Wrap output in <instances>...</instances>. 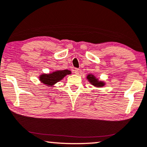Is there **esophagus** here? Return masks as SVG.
<instances>
[{"label":"esophagus","instance_id":"obj_1","mask_svg":"<svg viewBox=\"0 0 147 147\" xmlns=\"http://www.w3.org/2000/svg\"><path fill=\"white\" fill-rule=\"evenodd\" d=\"M74 72L76 74V75H79V70L78 68H75V70H74Z\"/></svg>","mask_w":147,"mask_h":147}]
</instances>
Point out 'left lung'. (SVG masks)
<instances>
[{"mask_svg":"<svg viewBox=\"0 0 147 147\" xmlns=\"http://www.w3.org/2000/svg\"><path fill=\"white\" fill-rule=\"evenodd\" d=\"M87 79L90 82V84H92L93 86H96V87H102L105 85V83L102 82V81H99L98 80V79H96L92 75H88L87 76Z\"/></svg>","mask_w":147,"mask_h":147,"instance_id":"left-lung-1","label":"left lung"}]
</instances>
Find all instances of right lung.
<instances>
[{
    "label": "right lung",
    "instance_id": "1",
    "mask_svg": "<svg viewBox=\"0 0 147 147\" xmlns=\"http://www.w3.org/2000/svg\"><path fill=\"white\" fill-rule=\"evenodd\" d=\"M71 72L68 70H57L51 74H43L40 75V80L47 86H53L58 81H61L65 76L70 75Z\"/></svg>",
    "mask_w": 147,
    "mask_h": 147
}]
</instances>
